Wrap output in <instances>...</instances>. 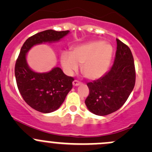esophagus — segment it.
<instances>
[{
	"instance_id": "esophagus-1",
	"label": "esophagus",
	"mask_w": 152,
	"mask_h": 152,
	"mask_svg": "<svg viewBox=\"0 0 152 152\" xmlns=\"http://www.w3.org/2000/svg\"><path fill=\"white\" fill-rule=\"evenodd\" d=\"M81 84H82V82H79V81H78V80H76V79H75V80L73 82V86H79V85H80Z\"/></svg>"
}]
</instances>
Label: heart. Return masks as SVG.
Here are the masks:
<instances>
[{
	"instance_id": "heart-1",
	"label": "heart",
	"mask_w": 152,
	"mask_h": 152,
	"mask_svg": "<svg viewBox=\"0 0 152 152\" xmlns=\"http://www.w3.org/2000/svg\"><path fill=\"white\" fill-rule=\"evenodd\" d=\"M113 56V48L102 41L95 40L73 48L71 53L64 51L61 63L69 74L76 71L82 65L85 77L96 79L103 76L108 69Z\"/></svg>"
}]
</instances>
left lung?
Wrapping results in <instances>:
<instances>
[{"label":"left lung","mask_w":152,"mask_h":152,"mask_svg":"<svg viewBox=\"0 0 152 152\" xmlns=\"http://www.w3.org/2000/svg\"><path fill=\"white\" fill-rule=\"evenodd\" d=\"M114 63L100 79L87 84L89 95L85 100L88 110L97 115L117 111L126 102L135 85V67L130 48L116 39Z\"/></svg>","instance_id":"left-lung-1"}]
</instances>
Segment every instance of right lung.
<instances>
[{
    "instance_id": "right-lung-1",
    "label": "right lung",
    "mask_w": 152,
    "mask_h": 152,
    "mask_svg": "<svg viewBox=\"0 0 152 152\" xmlns=\"http://www.w3.org/2000/svg\"><path fill=\"white\" fill-rule=\"evenodd\" d=\"M69 31L46 30L30 37L20 49L15 67L17 85L23 99L34 110L49 113L57 110L73 87L71 76L56 67L48 73H36L28 67L26 53L34 45L59 41Z\"/></svg>"
}]
</instances>
